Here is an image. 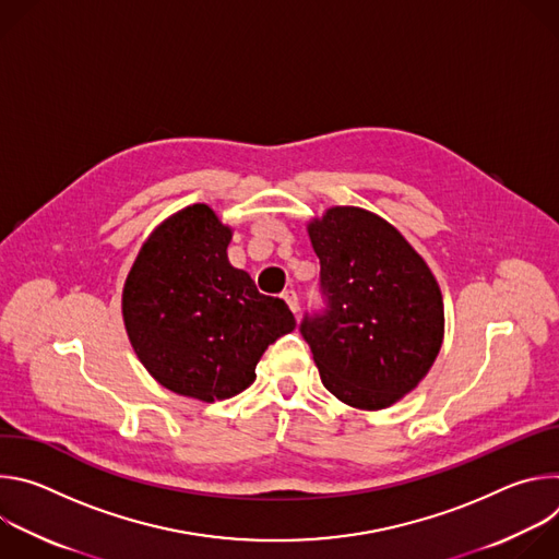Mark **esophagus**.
Here are the masks:
<instances>
[{
	"label": "esophagus",
	"instance_id": "obj_1",
	"mask_svg": "<svg viewBox=\"0 0 559 559\" xmlns=\"http://www.w3.org/2000/svg\"><path fill=\"white\" fill-rule=\"evenodd\" d=\"M283 300L287 302V307L294 311V313H298V296H296V292L294 289H287V292H283Z\"/></svg>",
	"mask_w": 559,
	"mask_h": 559
}]
</instances>
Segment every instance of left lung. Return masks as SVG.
I'll return each instance as SVG.
<instances>
[{
    "mask_svg": "<svg viewBox=\"0 0 559 559\" xmlns=\"http://www.w3.org/2000/svg\"><path fill=\"white\" fill-rule=\"evenodd\" d=\"M321 283L323 316L300 334L321 380L341 403L378 412L414 391L444 338V302L427 261L382 216L334 205L307 223Z\"/></svg>",
    "mask_w": 559,
    "mask_h": 559,
    "instance_id": "obj_1",
    "label": "left lung"
}]
</instances>
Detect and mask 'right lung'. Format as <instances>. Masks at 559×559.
Wrapping results in <instances>:
<instances>
[{"label":"right lung","instance_id":"1","mask_svg":"<svg viewBox=\"0 0 559 559\" xmlns=\"http://www.w3.org/2000/svg\"><path fill=\"white\" fill-rule=\"evenodd\" d=\"M234 229L205 203L158 223L121 292L130 345L166 389L201 403L248 389L265 349L294 332L285 300L227 259Z\"/></svg>","mask_w":559,"mask_h":559}]
</instances>
